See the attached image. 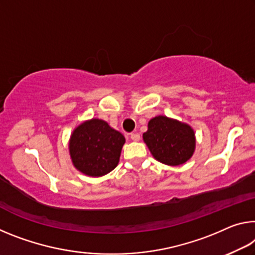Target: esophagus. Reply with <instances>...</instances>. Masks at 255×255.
<instances>
[{
  "label": "esophagus",
  "mask_w": 255,
  "mask_h": 255,
  "mask_svg": "<svg viewBox=\"0 0 255 255\" xmlns=\"http://www.w3.org/2000/svg\"><path fill=\"white\" fill-rule=\"evenodd\" d=\"M130 138L132 140H135V142H138L140 139V135L137 134V132H132V134H130Z\"/></svg>",
  "instance_id": "obj_1"
}]
</instances>
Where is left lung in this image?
<instances>
[{
	"instance_id": "8db88e82",
	"label": "left lung",
	"mask_w": 255,
	"mask_h": 255,
	"mask_svg": "<svg viewBox=\"0 0 255 255\" xmlns=\"http://www.w3.org/2000/svg\"><path fill=\"white\" fill-rule=\"evenodd\" d=\"M143 139L154 159L168 165L185 163L195 151V134L192 127L165 116H157L148 121Z\"/></svg>"
}]
</instances>
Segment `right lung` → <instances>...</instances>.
Here are the masks:
<instances>
[{
  "label": "right lung",
  "instance_id": "obj_1",
  "mask_svg": "<svg viewBox=\"0 0 255 255\" xmlns=\"http://www.w3.org/2000/svg\"><path fill=\"white\" fill-rule=\"evenodd\" d=\"M124 135L101 119L80 124L71 134L69 153L75 168L84 175L101 177L118 165Z\"/></svg>",
  "mask_w": 255,
  "mask_h": 255
}]
</instances>
